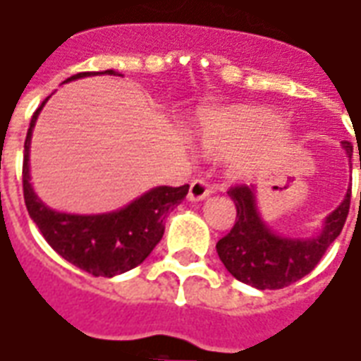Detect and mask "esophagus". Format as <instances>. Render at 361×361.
Wrapping results in <instances>:
<instances>
[{"label": "esophagus", "mask_w": 361, "mask_h": 361, "mask_svg": "<svg viewBox=\"0 0 361 361\" xmlns=\"http://www.w3.org/2000/svg\"><path fill=\"white\" fill-rule=\"evenodd\" d=\"M212 184L204 180V178H196V180H192L190 188H188V200L192 202H200V200L207 198L209 194H212Z\"/></svg>", "instance_id": "34e87169"}]
</instances>
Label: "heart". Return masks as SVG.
<instances>
[{
  "mask_svg": "<svg viewBox=\"0 0 361 361\" xmlns=\"http://www.w3.org/2000/svg\"><path fill=\"white\" fill-rule=\"evenodd\" d=\"M277 126V119L265 113L217 115L204 126L206 148L221 155H231L254 146Z\"/></svg>",
  "mask_w": 361,
  "mask_h": 361,
  "instance_id": "heart-1",
  "label": "heart"
}]
</instances>
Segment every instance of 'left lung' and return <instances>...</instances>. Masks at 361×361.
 Here are the masks:
<instances>
[{
	"label": "left lung",
	"instance_id": "8db88e82",
	"mask_svg": "<svg viewBox=\"0 0 361 361\" xmlns=\"http://www.w3.org/2000/svg\"><path fill=\"white\" fill-rule=\"evenodd\" d=\"M343 146L352 157V144L343 142ZM227 194L235 202L236 221L231 233L217 242L219 259L240 283L259 290H277L306 277L319 264L346 223L352 190L325 219L321 235L306 240L279 236L265 225L256 209V188L252 184L231 186Z\"/></svg>",
	"mask_w": 361,
	"mask_h": 361
}]
</instances>
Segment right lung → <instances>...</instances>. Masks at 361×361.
I'll list each match as a JSON object with an SVG mask.
<instances>
[{"label": "right lung", "mask_w": 361, "mask_h": 361, "mask_svg": "<svg viewBox=\"0 0 361 361\" xmlns=\"http://www.w3.org/2000/svg\"><path fill=\"white\" fill-rule=\"evenodd\" d=\"M96 73H78L67 78L76 80ZM102 75H117L105 71ZM46 102L34 111L25 140V161H23V192L28 215L40 228L42 236L51 248L69 264L90 273L94 277H113L134 269L152 254L161 240L167 213L173 212L188 194V184L183 186H157L134 200L133 204L119 212L104 215H71L59 213L38 200L30 186L28 173V149L34 123Z\"/></svg>", "instance_id": "right-lung-1"}]
</instances>
